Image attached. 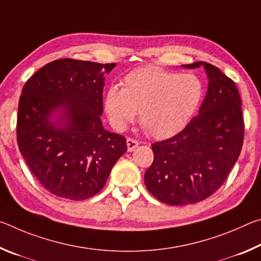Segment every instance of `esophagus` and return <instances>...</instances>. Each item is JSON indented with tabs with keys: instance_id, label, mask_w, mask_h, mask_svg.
<instances>
[{
	"instance_id": "1",
	"label": "esophagus",
	"mask_w": 261,
	"mask_h": 261,
	"mask_svg": "<svg viewBox=\"0 0 261 261\" xmlns=\"http://www.w3.org/2000/svg\"><path fill=\"white\" fill-rule=\"evenodd\" d=\"M138 145H139V143L136 139H132V138L126 139V146H127V151L129 152L135 151V149L138 147Z\"/></svg>"
}]
</instances>
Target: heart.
<instances>
[{"label": "heart", "mask_w": 261, "mask_h": 261, "mask_svg": "<svg viewBox=\"0 0 261 261\" xmlns=\"http://www.w3.org/2000/svg\"><path fill=\"white\" fill-rule=\"evenodd\" d=\"M204 96V85L196 74L168 71L159 67L132 70L122 88L112 86L105 108L117 130L125 129L139 112V122L156 139L175 136L188 124Z\"/></svg>", "instance_id": "heart-1"}]
</instances>
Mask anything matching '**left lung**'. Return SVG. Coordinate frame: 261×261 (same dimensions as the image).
<instances>
[{
	"instance_id": "obj_1",
	"label": "left lung",
	"mask_w": 261,
	"mask_h": 261,
	"mask_svg": "<svg viewBox=\"0 0 261 261\" xmlns=\"http://www.w3.org/2000/svg\"><path fill=\"white\" fill-rule=\"evenodd\" d=\"M183 67H204L208 90L198 116L179 134L152 145L154 160L145 173L148 191L174 206L194 204L213 194L236 163L244 139L242 101L235 83L207 62Z\"/></svg>"
}]
</instances>
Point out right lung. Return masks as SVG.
I'll use <instances>...</instances> for the list:
<instances>
[{
  "mask_svg": "<svg viewBox=\"0 0 261 261\" xmlns=\"http://www.w3.org/2000/svg\"><path fill=\"white\" fill-rule=\"evenodd\" d=\"M115 65L56 60L23 87L17 117L19 151L43 188L57 197H93L127 149L124 137L106 130L100 117L105 73Z\"/></svg>",
  "mask_w": 261,
  "mask_h": 261,
  "instance_id": "obj_1",
  "label": "right lung"
}]
</instances>
